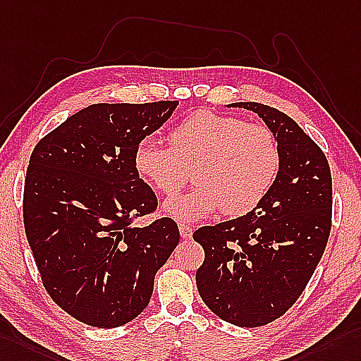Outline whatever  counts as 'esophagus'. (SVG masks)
I'll list each match as a JSON object with an SVG mask.
<instances>
[{
	"mask_svg": "<svg viewBox=\"0 0 361 361\" xmlns=\"http://www.w3.org/2000/svg\"><path fill=\"white\" fill-rule=\"evenodd\" d=\"M179 233H180L182 239L188 240V239H191V237H192V228L190 225H187V224H179Z\"/></svg>",
	"mask_w": 361,
	"mask_h": 361,
	"instance_id": "esophagus-1",
	"label": "esophagus"
}]
</instances>
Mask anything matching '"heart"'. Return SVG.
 I'll return each mask as SVG.
<instances>
[{"instance_id": "heart-1", "label": "heart", "mask_w": 361, "mask_h": 361, "mask_svg": "<svg viewBox=\"0 0 361 361\" xmlns=\"http://www.w3.org/2000/svg\"><path fill=\"white\" fill-rule=\"evenodd\" d=\"M169 142L144 137L133 162L140 178L165 196L185 187L192 171L197 185L164 205L176 221L196 222L219 209L228 217L248 214L276 180L280 150L267 126L197 110L170 131Z\"/></svg>"}]
</instances>
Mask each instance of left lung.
<instances>
[{
  "instance_id": "left-lung-1",
  "label": "left lung",
  "mask_w": 361,
  "mask_h": 361,
  "mask_svg": "<svg viewBox=\"0 0 361 361\" xmlns=\"http://www.w3.org/2000/svg\"><path fill=\"white\" fill-rule=\"evenodd\" d=\"M228 107L259 114L277 139L280 165L257 208L192 234L205 251L196 283L217 317L256 328L283 315L317 268L331 233L332 178L322 148L288 114L259 102Z\"/></svg>"
}]
</instances>
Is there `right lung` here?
<instances>
[{
    "instance_id": "1",
    "label": "right lung",
    "mask_w": 361,
    "mask_h": 361,
    "mask_svg": "<svg viewBox=\"0 0 361 361\" xmlns=\"http://www.w3.org/2000/svg\"><path fill=\"white\" fill-rule=\"evenodd\" d=\"M178 101L93 104L33 148L24 182L25 235L42 285L76 320L118 328L136 319L179 243L162 217L139 228L157 199L135 169L136 145Z\"/></svg>"
}]
</instances>
